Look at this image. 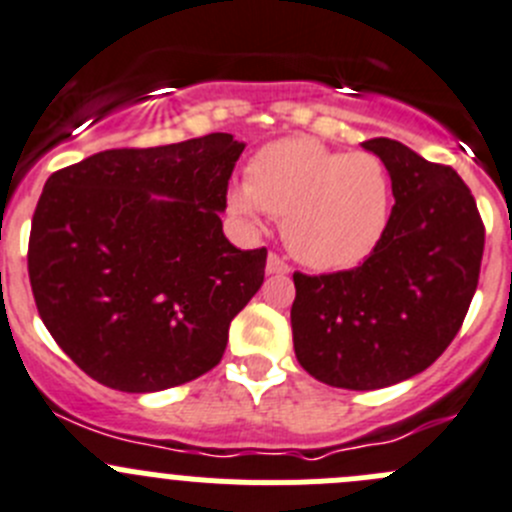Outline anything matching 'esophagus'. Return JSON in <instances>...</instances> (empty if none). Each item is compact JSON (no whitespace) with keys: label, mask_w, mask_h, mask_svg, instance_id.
<instances>
[{"label":"esophagus","mask_w":512,"mask_h":512,"mask_svg":"<svg viewBox=\"0 0 512 512\" xmlns=\"http://www.w3.org/2000/svg\"><path fill=\"white\" fill-rule=\"evenodd\" d=\"M288 272H290L288 260L275 255V252H270V257H267V275H288Z\"/></svg>","instance_id":"1"}]
</instances>
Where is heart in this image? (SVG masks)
<instances>
[{
    "mask_svg": "<svg viewBox=\"0 0 512 512\" xmlns=\"http://www.w3.org/2000/svg\"><path fill=\"white\" fill-rule=\"evenodd\" d=\"M232 209L283 219L290 252L318 270H343L379 247L391 214V176L371 151H336L313 138L267 143L247 166Z\"/></svg>",
    "mask_w": 512,
    "mask_h": 512,
    "instance_id": "b5f03b06",
    "label": "heart"
}]
</instances>
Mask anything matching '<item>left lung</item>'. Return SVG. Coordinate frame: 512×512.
<instances>
[{
  "instance_id": "8db88e82",
  "label": "left lung",
  "mask_w": 512,
  "mask_h": 512,
  "mask_svg": "<svg viewBox=\"0 0 512 512\" xmlns=\"http://www.w3.org/2000/svg\"><path fill=\"white\" fill-rule=\"evenodd\" d=\"M394 207L379 247L353 270L295 272L293 346L313 379L371 391L432 366L462 328L480 280L485 224L452 166L371 138Z\"/></svg>"
}]
</instances>
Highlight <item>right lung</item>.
<instances>
[{
  "label": "right lung",
  "mask_w": 512,
  "mask_h": 512,
  "mask_svg": "<svg viewBox=\"0 0 512 512\" xmlns=\"http://www.w3.org/2000/svg\"><path fill=\"white\" fill-rule=\"evenodd\" d=\"M242 151L209 133L100 151L47 179L27 250L32 295L90 379L146 394L222 361L267 262L265 247L237 250L219 219Z\"/></svg>",
  "instance_id": "add662e5"
}]
</instances>
